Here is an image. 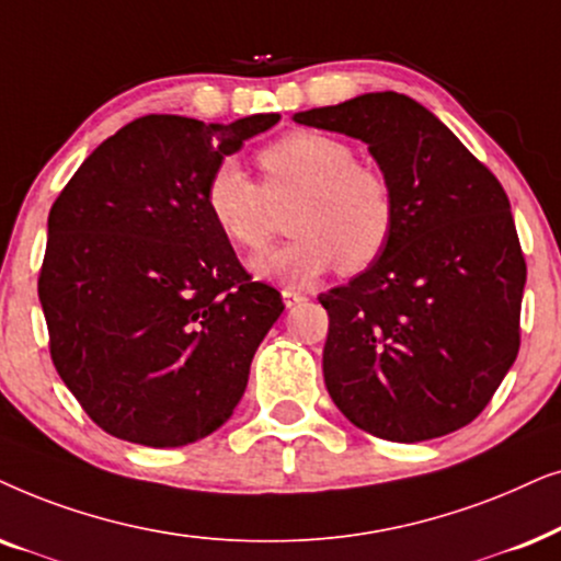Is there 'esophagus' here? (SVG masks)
Masks as SVG:
<instances>
[{
    "instance_id": "obj_1",
    "label": "esophagus",
    "mask_w": 561,
    "mask_h": 561,
    "mask_svg": "<svg viewBox=\"0 0 561 561\" xmlns=\"http://www.w3.org/2000/svg\"><path fill=\"white\" fill-rule=\"evenodd\" d=\"M282 300H285L287 308H295L297 302L305 300V295L297 287H285V289H282Z\"/></svg>"
}]
</instances>
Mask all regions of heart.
<instances>
[{"mask_svg":"<svg viewBox=\"0 0 561 561\" xmlns=\"http://www.w3.org/2000/svg\"><path fill=\"white\" fill-rule=\"evenodd\" d=\"M261 186L236 159H222L205 186L215 226L241 249H264L274 207L297 197L289 215L293 238L251 261V272L282 285H308L339 264L356 274L375 264L390 243L398 205L382 171L356 163L346 140L320 130H295L261 148Z\"/></svg>","mask_w":561,"mask_h":561,"instance_id":"1","label":"heart"}]
</instances>
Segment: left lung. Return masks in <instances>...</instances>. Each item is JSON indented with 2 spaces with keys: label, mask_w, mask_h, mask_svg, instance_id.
I'll return each mask as SVG.
<instances>
[{
  "label": "left lung",
  "mask_w": 561,
  "mask_h": 561,
  "mask_svg": "<svg viewBox=\"0 0 561 561\" xmlns=\"http://www.w3.org/2000/svg\"><path fill=\"white\" fill-rule=\"evenodd\" d=\"M369 146L398 220L375 264L318 300L323 377L356 428L398 444L472 423L520 346L526 261L507 194L423 104L398 92L297 112Z\"/></svg>",
  "instance_id": "obj_1"
}]
</instances>
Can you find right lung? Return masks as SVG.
Segmentation results:
<instances>
[{
	"label": "right lung",
	"mask_w": 561,
	"mask_h": 561,
	"mask_svg": "<svg viewBox=\"0 0 561 561\" xmlns=\"http://www.w3.org/2000/svg\"><path fill=\"white\" fill-rule=\"evenodd\" d=\"M276 112L146 115L94 148L48 215L37 297L64 385L110 436L171 449L233 415L282 316L205 203L213 169Z\"/></svg>",
	"instance_id": "add662e5"
}]
</instances>
